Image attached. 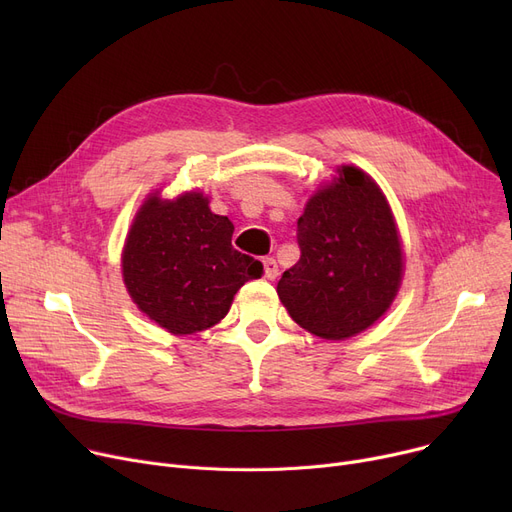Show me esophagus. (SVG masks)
I'll return each instance as SVG.
<instances>
[{"instance_id": "esophagus-1", "label": "esophagus", "mask_w": 512, "mask_h": 512, "mask_svg": "<svg viewBox=\"0 0 512 512\" xmlns=\"http://www.w3.org/2000/svg\"><path fill=\"white\" fill-rule=\"evenodd\" d=\"M263 276L267 280H276V276H278V263H276L274 257H265L263 259Z\"/></svg>"}]
</instances>
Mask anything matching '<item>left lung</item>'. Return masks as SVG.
Returning a JSON list of instances; mask_svg holds the SVG:
<instances>
[{
	"instance_id": "left-lung-1",
	"label": "left lung",
	"mask_w": 512,
	"mask_h": 512,
	"mask_svg": "<svg viewBox=\"0 0 512 512\" xmlns=\"http://www.w3.org/2000/svg\"><path fill=\"white\" fill-rule=\"evenodd\" d=\"M301 259L278 282L290 317L326 340L351 338L378 321L402 278L392 211L365 172L344 166L297 222Z\"/></svg>"
}]
</instances>
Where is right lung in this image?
Here are the masks:
<instances>
[{"label": "right lung", "mask_w": 512, "mask_h": 512, "mask_svg": "<svg viewBox=\"0 0 512 512\" xmlns=\"http://www.w3.org/2000/svg\"><path fill=\"white\" fill-rule=\"evenodd\" d=\"M234 226L201 193L151 197L134 220L122 274L132 301L172 334H193L228 313L236 290L259 278L261 261L232 247Z\"/></svg>", "instance_id": "1"}]
</instances>
